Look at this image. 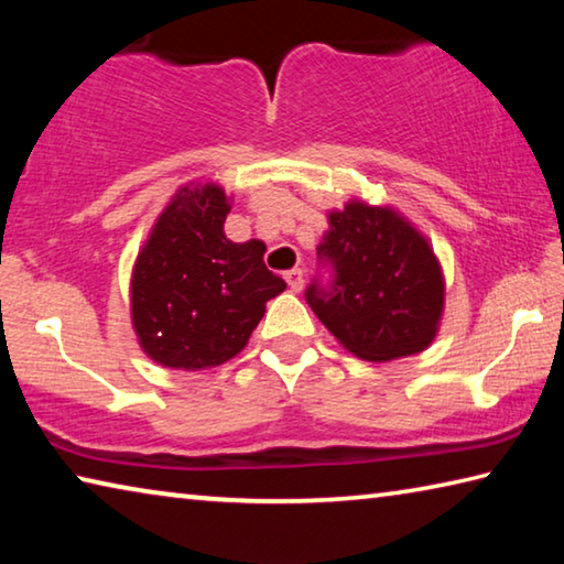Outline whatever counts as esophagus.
<instances>
[{
	"label": "esophagus",
	"instance_id": "34e87169",
	"mask_svg": "<svg viewBox=\"0 0 564 564\" xmlns=\"http://www.w3.org/2000/svg\"><path fill=\"white\" fill-rule=\"evenodd\" d=\"M285 283H289V289L293 291V293H301L303 291V271L301 269H291V271H285Z\"/></svg>",
	"mask_w": 564,
	"mask_h": 564
}]
</instances>
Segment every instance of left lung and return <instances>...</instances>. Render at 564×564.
<instances>
[{
    "instance_id": "left-lung-1",
    "label": "left lung",
    "mask_w": 564,
    "mask_h": 564,
    "mask_svg": "<svg viewBox=\"0 0 564 564\" xmlns=\"http://www.w3.org/2000/svg\"><path fill=\"white\" fill-rule=\"evenodd\" d=\"M318 253L336 269L330 291L305 299L343 348L370 362L431 348L445 311V275L433 243L395 206L350 198L330 208Z\"/></svg>"
}]
</instances>
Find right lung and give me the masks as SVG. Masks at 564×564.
I'll return each instance as SVG.
<instances>
[{
    "instance_id": "add662e5",
    "label": "right lung",
    "mask_w": 564,
    "mask_h": 564,
    "mask_svg": "<svg viewBox=\"0 0 564 564\" xmlns=\"http://www.w3.org/2000/svg\"><path fill=\"white\" fill-rule=\"evenodd\" d=\"M231 196L188 181L169 198L131 269V328L161 368L206 370L236 358L285 281L263 263L259 238L234 243Z\"/></svg>"
}]
</instances>
